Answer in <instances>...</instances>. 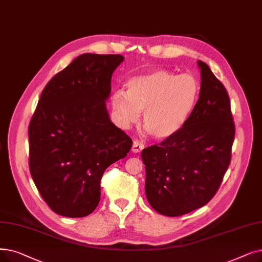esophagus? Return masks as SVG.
Segmentation results:
<instances>
[{"instance_id": "34e87169", "label": "esophagus", "mask_w": 262, "mask_h": 262, "mask_svg": "<svg viewBox=\"0 0 262 262\" xmlns=\"http://www.w3.org/2000/svg\"><path fill=\"white\" fill-rule=\"evenodd\" d=\"M144 147V144L142 142H140L139 140H135L134 143H133V147H132V151L134 153H139L143 150Z\"/></svg>"}]
</instances>
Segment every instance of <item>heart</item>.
Here are the masks:
<instances>
[{
    "instance_id": "obj_1",
    "label": "heart",
    "mask_w": 262,
    "mask_h": 262,
    "mask_svg": "<svg viewBox=\"0 0 262 262\" xmlns=\"http://www.w3.org/2000/svg\"><path fill=\"white\" fill-rule=\"evenodd\" d=\"M200 94V83L191 74L176 75L154 70L133 78L127 92L117 91L112 106L124 127L137 124L143 111V126L158 140L177 134L189 120Z\"/></svg>"
}]
</instances>
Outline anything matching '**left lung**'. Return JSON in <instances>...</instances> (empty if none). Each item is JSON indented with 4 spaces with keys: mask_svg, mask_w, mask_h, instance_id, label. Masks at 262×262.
<instances>
[{
    "mask_svg": "<svg viewBox=\"0 0 262 262\" xmlns=\"http://www.w3.org/2000/svg\"><path fill=\"white\" fill-rule=\"evenodd\" d=\"M198 65L200 94L189 120L171 137L141 152L146 199L170 217L206 206L231 162L235 126L228 92L206 63Z\"/></svg>",
    "mask_w": 262,
    "mask_h": 262,
    "instance_id": "8db88e82",
    "label": "left lung"
}]
</instances>
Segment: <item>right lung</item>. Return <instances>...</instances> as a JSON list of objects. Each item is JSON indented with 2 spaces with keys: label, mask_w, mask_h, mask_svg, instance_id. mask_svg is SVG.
Returning <instances> with one entry per match:
<instances>
[{
  "label": "right lung",
  "mask_w": 262,
  "mask_h": 262,
  "mask_svg": "<svg viewBox=\"0 0 262 262\" xmlns=\"http://www.w3.org/2000/svg\"><path fill=\"white\" fill-rule=\"evenodd\" d=\"M121 54L83 53L51 78L29 125V167L48 207L83 217L100 200L105 170L130 151L132 139L106 109Z\"/></svg>",
  "instance_id": "add662e5"
}]
</instances>
